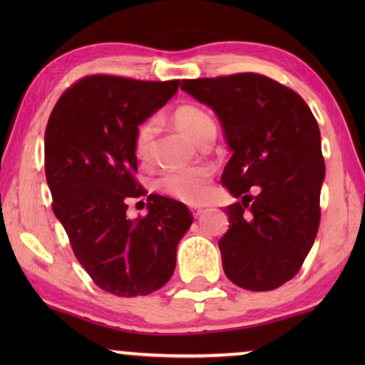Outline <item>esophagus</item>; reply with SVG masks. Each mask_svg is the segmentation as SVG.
<instances>
[{
    "label": "esophagus",
    "instance_id": "esophagus-1",
    "mask_svg": "<svg viewBox=\"0 0 365 365\" xmlns=\"http://www.w3.org/2000/svg\"><path fill=\"white\" fill-rule=\"evenodd\" d=\"M191 211H192V216H194V217H199V216H201V214H202V209H201V207H192Z\"/></svg>",
    "mask_w": 365,
    "mask_h": 365
}]
</instances>
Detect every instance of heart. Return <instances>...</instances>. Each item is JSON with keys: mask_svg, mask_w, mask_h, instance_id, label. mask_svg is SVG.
Wrapping results in <instances>:
<instances>
[{"mask_svg": "<svg viewBox=\"0 0 365 365\" xmlns=\"http://www.w3.org/2000/svg\"><path fill=\"white\" fill-rule=\"evenodd\" d=\"M173 123L179 131L186 134L192 143H199L209 134H216V126L207 113L194 106H181L173 114ZM156 134V121L149 119L136 129L134 134V154L141 161H148L153 153V141ZM211 169L192 166L179 171H169L158 179V189L168 196L187 204H199L206 199Z\"/></svg>", "mask_w": 365, "mask_h": 365, "instance_id": "1", "label": "heart"}]
</instances>
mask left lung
Listing matches in <instances>:
<instances>
[{"instance_id": "obj_1", "label": "left lung", "mask_w": 365, "mask_h": 365, "mask_svg": "<svg viewBox=\"0 0 365 365\" xmlns=\"http://www.w3.org/2000/svg\"><path fill=\"white\" fill-rule=\"evenodd\" d=\"M181 89L216 113L232 153L221 182L241 202L226 207L224 272L247 291L281 287L299 272L321 221L326 166L316 118L297 93L261 74L184 79Z\"/></svg>"}]
</instances>
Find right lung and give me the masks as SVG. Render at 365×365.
<instances>
[{"label": "right lung", "mask_w": 365, "mask_h": 365, "mask_svg": "<svg viewBox=\"0 0 365 365\" xmlns=\"http://www.w3.org/2000/svg\"><path fill=\"white\" fill-rule=\"evenodd\" d=\"M179 81L83 78L59 98L44 133L53 211L74 256L103 291L148 296L171 279L178 244L192 224L182 202L149 194L146 217L129 219L143 196L134 134L178 93Z\"/></svg>", "instance_id": "right-lung-1"}]
</instances>
